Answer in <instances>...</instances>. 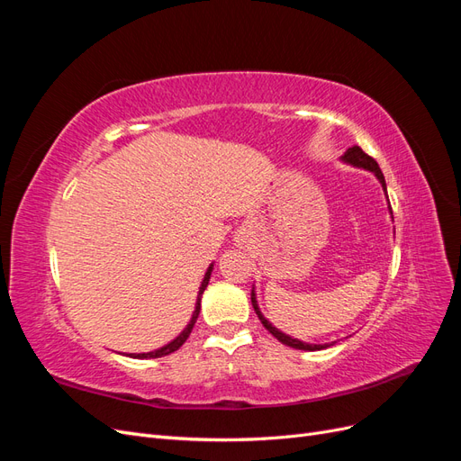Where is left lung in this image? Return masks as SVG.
<instances>
[{
    "label": "left lung",
    "mask_w": 461,
    "mask_h": 461,
    "mask_svg": "<svg viewBox=\"0 0 461 461\" xmlns=\"http://www.w3.org/2000/svg\"><path fill=\"white\" fill-rule=\"evenodd\" d=\"M342 161L350 163V165H356V167H364V169H367V171H373V173H375V176L381 180L383 188L386 190V183H384V176H383V171H381L379 163H376L371 156H367V153H366L364 149H361L359 146L348 148V149H346V153L342 156ZM252 305H254V310H256V313H258L259 321L263 323V327L267 329L278 342H283V344H286V346L296 348V350H310V352L323 350V348H329V344H308V342H302V340H296V339H290L288 334H285V332H281L278 329H275V327L269 323V321L261 315V312H259V308H258V302H256L254 290H252Z\"/></svg>",
    "instance_id": "8db88e82"
}]
</instances>
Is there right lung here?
Here are the masks:
<instances>
[{
  "instance_id": "right-lung-1",
  "label": "right lung",
  "mask_w": 461,
  "mask_h": 461,
  "mask_svg": "<svg viewBox=\"0 0 461 461\" xmlns=\"http://www.w3.org/2000/svg\"><path fill=\"white\" fill-rule=\"evenodd\" d=\"M212 271H213V265H209L207 267V271H205V276H203V281H202V286H200V292H198V302H196V310H194V313H192V319H190V323L186 325V329L178 334V337L173 340V342H169L167 346H163V348H159V350H153V352H148V354H129L131 357H136V359H149V357H161V356H169V354H173V352H176L180 346H183L185 342H186V339L190 337V332H192V329H194V323H196V319H198V315H200V305H202V294H203V290L207 288V283H209V276H212Z\"/></svg>"
}]
</instances>
